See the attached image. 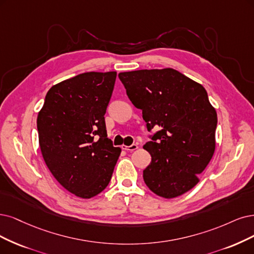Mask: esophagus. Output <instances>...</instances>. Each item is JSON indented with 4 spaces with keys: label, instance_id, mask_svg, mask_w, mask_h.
Masks as SVG:
<instances>
[{
    "label": "esophagus",
    "instance_id": "34e87169",
    "mask_svg": "<svg viewBox=\"0 0 254 254\" xmlns=\"http://www.w3.org/2000/svg\"><path fill=\"white\" fill-rule=\"evenodd\" d=\"M121 148H122V149H125V151L133 152V151H135V149H137V148H138V145H137V144H132V145H129V146H127V145H122V146H121Z\"/></svg>",
    "mask_w": 254,
    "mask_h": 254
}]
</instances>
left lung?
Wrapping results in <instances>:
<instances>
[{
    "mask_svg": "<svg viewBox=\"0 0 254 254\" xmlns=\"http://www.w3.org/2000/svg\"><path fill=\"white\" fill-rule=\"evenodd\" d=\"M127 97L142 110L152 162L143 171L146 186L166 199L189 191L211 160L218 116L206 90L179 71L166 68L122 72Z\"/></svg>",
    "mask_w": 254,
    "mask_h": 254,
    "instance_id": "obj_1",
    "label": "left lung"
}]
</instances>
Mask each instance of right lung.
Returning <instances> with one entry per match:
<instances>
[{
	"instance_id": "obj_1",
	"label": "right lung",
	"mask_w": 254,
	"mask_h": 254,
	"mask_svg": "<svg viewBox=\"0 0 254 254\" xmlns=\"http://www.w3.org/2000/svg\"><path fill=\"white\" fill-rule=\"evenodd\" d=\"M116 72H87L53 86L37 116L46 165L68 191L90 199L106 189L121 148L107 136L105 114Z\"/></svg>"
}]
</instances>
